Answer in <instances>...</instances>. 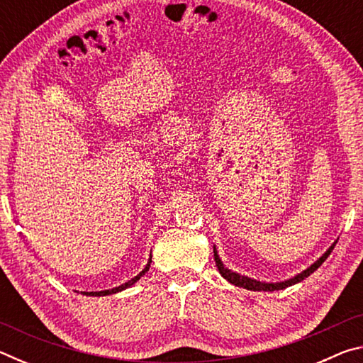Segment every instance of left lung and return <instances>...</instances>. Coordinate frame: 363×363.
Masks as SVG:
<instances>
[{
  "mask_svg": "<svg viewBox=\"0 0 363 363\" xmlns=\"http://www.w3.org/2000/svg\"><path fill=\"white\" fill-rule=\"evenodd\" d=\"M335 245H336V242L331 245V247L327 251H325V253L320 257H318V259L314 264H312L311 267H307L301 274L294 275L293 279H288L285 281H277V284H267V281H259V280L250 279V277H247V275L237 274V272H233V270L224 267V264H223V261H220V257H219L218 251H216V247H214V261H216V266L219 269V274L223 275V277L227 281H230L232 285L240 286V288H247V290H251V291H279V290H284V288H286V286H291L294 284H299V281H303L304 279L309 277L312 272H315V270L325 262V259H327V257L330 256L331 251H333Z\"/></svg>",
  "mask_w": 363,
  "mask_h": 363,
  "instance_id": "obj_1",
  "label": "left lung"
}]
</instances>
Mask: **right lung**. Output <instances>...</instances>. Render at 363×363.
<instances>
[{
  "instance_id": "1",
  "label": "right lung",
  "mask_w": 363,
  "mask_h": 363,
  "mask_svg": "<svg viewBox=\"0 0 363 363\" xmlns=\"http://www.w3.org/2000/svg\"><path fill=\"white\" fill-rule=\"evenodd\" d=\"M150 262H152V257L149 259V262H147V266L144 267V270L143 272H140L139 275H136V277L134 279H131L130 281H126V284H123V285H120V286H116V288H112V290H104V291H83V294H88V296H107V294H113V293H118V291H123V290H126L128 286H131V285H134L136 284V281L143 277V275L147 272V270H149V267H150Z\"/></svg>"
}]
</instances>
